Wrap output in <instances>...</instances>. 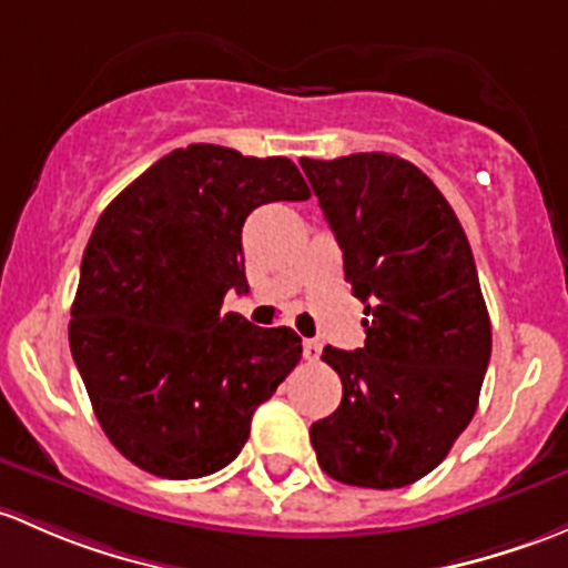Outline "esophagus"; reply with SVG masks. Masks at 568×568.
Instances as JSON below:
<instances>
[{
    "label": "esophagus",
    "instance_id": "1",
    "mask_svg": "<svg viewBox=\"0 0 568 568\" xmlns=\"http://www.w3.org/2000/svg\"><path fill=\"white\" fill-rule=\"evenodd\" d=\"M320 353H323V344H320L317 338H306V342H303V358L317 361Z\"/></svg>",
    "mask_w": 568,
    "mask_h": 568
}]
</instances>
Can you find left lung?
<instances>
[{
    "mask_svg": "<svg viewBox=\"0 0 568 568\" xmlns=\"http://www.w3.org/2000/svg\"><path fill=\"white\" fill-rule=\"evenodd\" d=\"M366 303L364 347H325L342 405L308 429L336 481L399 489L448 457L478 407L493 327L470 243L437 185L405 158H301Z\"/></svg>",
    "mask_w": 568,
    "mask_h": 568,
    "instance_id": "1",
    "label": "left lung"
}]
</instances>
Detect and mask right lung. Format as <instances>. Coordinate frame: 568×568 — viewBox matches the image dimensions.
<instances>
[{
	"label": "right lung",
	"instance_id": "right-lung-1",
	"mask_svg": "<svg viewBox=\"0 0 568 568\" xmlns=\"http://www.w3.org/2000/svg\"><path fill=\"white\" fill-rule=\"evenodd\" d=\"M312 196L290 158L219 144L163 155L103 210L81 260L70 353L111 446L161 478L221 470L301 361L292 327L224 314L248 292L243 224Z\"/></svg>",
	"mask_w": 568,
	"mask_h": 568
}]
</instances>
